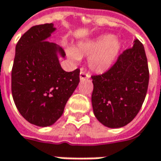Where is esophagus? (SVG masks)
I'll return each instance as SVG.
<instances>
[{
    "label": "esophagus",
    "instance_id": "1",
    "mask_svg": "<svg viewBox=\"0 0 161 161\" xmlns=\"http://www.w3.org/2000/svg\"><path fill=\"white\" fill-rule=\"evenodd\" d=\"M90 77V75H89V73H86V72H84V71H80V80H84V79H88Z\"/></svg>",
    "mask_w": 161,
    "mask_h": 161
}]
</instances>
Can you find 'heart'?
Segmentation results:
<instances>
[{
    "mask_svg": "<svg viewBox=\"0 0 161 161\" xmlns=\"http://www.w3.org/2000/svg\"><path fill=\"white\" fill-rule=\"evenodd\" d=\"M120 48L113 35H103L92 41L80 42L74 48H68L69 58L79 61L81 57H89L88 66L97 73L106 72L112 66Z\"/></svg>",
    "mask_w": 161,
    "mask_h": 161,
    "instance_id": "heart-1",
    "label": "heart"
}]
</instances>
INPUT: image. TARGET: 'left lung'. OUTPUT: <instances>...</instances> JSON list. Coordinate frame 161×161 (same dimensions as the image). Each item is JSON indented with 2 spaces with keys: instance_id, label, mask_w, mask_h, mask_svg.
<instances>
[{
  "instance_id": "1",
  "label": "left lung",
  "mask_w": 161,
  "mask_h": 161,
  "mask_svg": "<svg viewBox=\"0 0 161 161\" xmlns=\"http://www.w3.org/2000/svg\"><path fill=\"white\" fill-rule=\"evenodd\" d=\"M91 78L96 118L112 128H121L132 121L148 89V63L142 42L136 39L133 47L120 54L108 71Z\"/></svg>"
}]
</instances>
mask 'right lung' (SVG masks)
I'll list each match as a JSON object with an SVG mask.
<instances>
[{
	"instance_id": "add662e5",
	"label": "right lung",
	"mask_w": 161,
	"mask_h": 161,
	"mask_svg": "<svg viewBox=\"0 0 161 161\" xmlns=\"http://www.w3.org/2000/svg\"><path fill=\"white\" fill-rule=\"evenodd\" d=\"M56 30L53 24L34 25L16 46L11 92L18 112L28 122L48 127L62 116L68 99L80 82V69L64 71L58 54L61 47L46 41Z\"/></svg>"
}]
</instances>
